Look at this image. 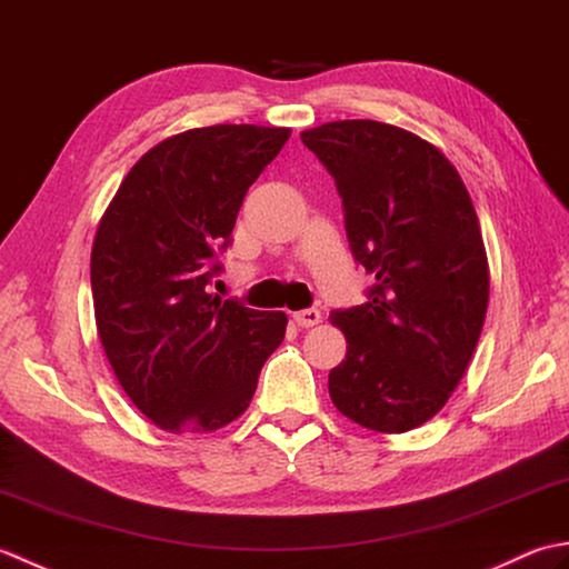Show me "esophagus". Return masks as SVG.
Returning a JSON list of instances; mask_svg holds the SVG:
<instances>
[{
  "label": "esophagus",
  "instance_id": "obj_1",
  "mask_svg": "<svg viewBox=\"0 0 569 569\" xmlns=\"http://www.w3.org/2000/svg\"><path fill=\"white\" fill-rule=\"evenodd\" d=\"M320 320H322V316L318 308H306V310L293 312V322L298 325V328H312V325H318Z\"/></svg>",
  "mask_w": 569,
  "mask_h": 569
}]
</instances>
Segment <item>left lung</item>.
<instances>
[{"label":"left lung","instance_id":"left-lung-1","mask_svg":"<svg viewBox=\"0 0 569 569\" xmlns=\"http://www.w3.org/2000/svg\"><path fill=\"white\" fill-rule=\"evenodd\" d=\"M342 196L369 300L335 310L347 357L330 371L342 416L377 432L428 422L462 381L489 306V261L469 192L445 153L401 127L342 119L306 129Z\"/></svg>","mask_w":569,"mask_h":569}]
</instances>
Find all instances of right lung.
Instances as JSON below:
<instances>
[{
    "mask_svg": "<svg viewBox=\"0 0 569 569\" xmlns=\"http://www.w3.org/2000/svg\"><path fill=\"white\" fill-rule=\"evenodd\" d=\"M286 127L214 124L156 143L119 186L92 241L94 322L107 361L153 426L212 432L237 420L283 342L286 312L208 291L249 186Z\"/></svg>",
    "mask_w": 569,
    "mask_h": 569,
    "instance_id": "add662e5",
    "label": "right lung"
}]
</instances>
